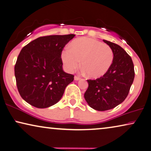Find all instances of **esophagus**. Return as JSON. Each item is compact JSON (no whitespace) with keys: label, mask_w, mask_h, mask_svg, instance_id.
<instances>
[{"label":"esophagus","mask_w":151,"mask_h":151,"mask_svg":"<svg viewBox=\"0 0 151 151\" xmlns=\"http://www.w3.org/2000/svg\"><path fill=\"white\" fill-rule=\"evenodd\" d=\"M75 81H78V80H80V77H78V76H75Z\"/></svg>","instance_id":"obj_1"}]
</instances>
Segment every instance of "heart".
Returning a JSON list of instances; mask_svg holds the SVG:
<instances>
[{
	"label": "heart",
	"instance_id": "1",
	"mask_svg": "<svg viewBox=\"0 0 151 151\" xmlns=\"http://www.w3.org/2000/svg\"><path fill=\"white\" fill-rule=\"evenodd\" d=\"M111 47L97 40L83 37L73 40L70 47H66L62 53V60L69 72L78 68L81 64L83 70L91 78L105 75L113 62Z\"/></svg>",
	"mask_w": 151,
	"mask_h": 151
}]
</instances>
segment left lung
I'll return each instance as SVG.
<instances>
[{
  "instance_id": "8db88e82",
  "label": "left lung",
  "mask_w": 151,
  "mask_h": 151,
  "mask_svg": "<svg viewBox=\"0 0 151 151\" xmlns=\"http://www.w3.org/2000/svg\"><path fill=\"white\" fill-rule=\"evenodd\" d=\"M103 41L112 50L113 62L102 77L87 80L89 86L84 94L89 106L98 111L114 109L122 103L129 93L135 76L133 62L124 49L114 42Z\"/></svg>"
}]
</instances>
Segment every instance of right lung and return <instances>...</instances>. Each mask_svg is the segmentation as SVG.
<instances>
[{
    "label": "right lung",
    "instance_id": "obj_1",
    "mask_svg": "<svg viewBox=\"0 0 151 151\" xmlns=\"http://www.w3.org/2000/svg\"><path fill=\"white\" fill-rule=\"evenodd\" d=\"M75 35H51L32 40L22 49L15 66L18 91L28 104L39 109L62 98L74 75L63 70L62 51Z\"/></svg>",
    "mask_w": 151,
    "mask_h": 151
}]
</instances>
